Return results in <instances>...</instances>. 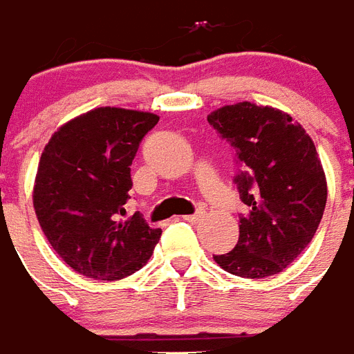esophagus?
I'll return each instance as SVG.
<instances>
[{"mask_svg": "<svg viewBox=\"0 0 354 354\" xmlns=\"http://www.w3.org/2000/svg\"><path fill=\"white\" fill-rule=\"evenodd\" d=\"M206 217V214L203 210H199V212H195L194 216H183V221H188V223H199V221H203V219H205Z\"/></svg>", "mask_w": 354, "mask_h": 354, "instance_id": "34e87169", "label": "esophagus"}]
</instances>
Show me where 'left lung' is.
I'll return each instance as SVG.
<instances>
[{
	"mask_svg": "<svg viewBox=\"0 0 354 354\" xmlns=\"http://www.w3.org/2000/svg\"><path fill=\"white\" fill-rule=\"evenodd\" d=\"M208 122L236 148V175L247 214L230 252L214 256L223 270L248 279L289 267L313 241L327 203V180L313 138L289 113L254 102L223 106Z\"/></svg>",
	"mask_w": 354,
	"mask_h": 354,
	"instance_id": "1",
	"label": "left lung"
}]
</instances>
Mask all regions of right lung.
<instances>
[{"label":"right lung","mask_w":354,"mask_h":354,"mask_svg":"<svg viewBox=\"0 0 354 354\" xmlns=\"http://www.w3.org/2000/svg\"><path fill=\"white\" fill-rule=\"evenodd\" d=\"M159 117L97 107L55 131L39 157L32 205L55 252L82 276L117 281L142 268L162 234L140 214L120 221L138 144Z\"/></svg>","instance_id":"add662e5"}]
</instances>
